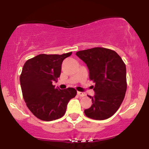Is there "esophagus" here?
<instances>
[{
  "label": "esophagus",
  "instance_id": "obj_1",
  "mask_svg": "<svg viewBox=\"0 0 149 149\" xmlns=\"http://www.w3.org/2000/svg\"><path fill=\"white\" fill-rule=\"evenodd\" d=\"M77 94H78V95H79L80 97H83L85 95V93H83V92H77Z\"/></svg>",
  "mask_w": 149,
  "mask_h": 149
}]
</instances>
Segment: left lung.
<instances>
[{
	"label": "left lung",
	"instance_id": "obj_1",
	"mask_svg": "<svg viewBox=\"0 0 149 149\" xmlns=\"http://www.w3.org/2000/svg\"><path fill=\"white\" fill-rule=\"evenodd\" d=\"M76 55L88 66L89 78L95 83L92 104L84 113L90 118L105 120L120 107L127 90L126 66L118 54L104 47L78 51Z\"/></svg>",
	"mask_w": 149,
	"mask_h": 149
}]
</instances>
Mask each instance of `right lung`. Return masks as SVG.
<instances>
[{
  "mask_svg": "<svg viewBox=\"0 0 149 149\" xmlns=\"http://www.w3.org/2000/svg\"><path fill=\"white\" fill-rule=\"evenodd\" d=\"M71 54H40L24 65L20 75L22 95L31 112L41 120L60 118L66 113L69 100L76 97L74 88L60 90L52 85L60 76L62 61Z\"/></svg>",
  "mask_w": 149,
  "mask_h": 149,
  "instance_id": "obj_1",
  "label": "right lung"
}]
</instances>
